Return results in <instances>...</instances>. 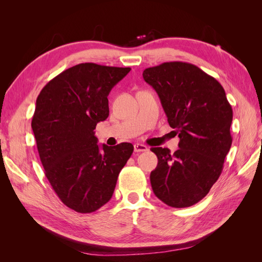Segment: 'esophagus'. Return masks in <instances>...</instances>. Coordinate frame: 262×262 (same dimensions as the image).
Listing matches in <instances>:
<instances>
[{"instance_id": "esophagus-1", "label": "esophagus", "mask_w": 262, "mask_h": 262, "mask_svg": "<svg viewBox=\"0 0 262 262\" xmlns=\"http://www.w3.org/2000/svg\"><path fill=\"white\" fill-rule=\"evenodd\" d=\"M146 150H147V146H145L144 144H140V143L134 144V152L140 153V152H146Z\"/></svg>"}]
</instances>
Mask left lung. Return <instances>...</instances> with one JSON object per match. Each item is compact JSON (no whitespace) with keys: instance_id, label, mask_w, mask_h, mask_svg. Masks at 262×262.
I'll use <instances>...</instances> for the list:
<instances>
[{"instance_id":"obj_1","label":"left lung","mask_w":262,"mask_h":262,"mask_svg":"<svg viewBox=\"0 0 262 262\" xmlns=\"http://www.w3.org/2000/svg\"><path fill=\"white\" fill-rule=\"evenodd\" d=\"M156 91L167 121L180 139L179 148L153 147L158 158L150 172L155 195L172 208L202 200L219 179L232 145V106L222 85L186 62H165L143 71Z\"/></svg>"}]
</instances>
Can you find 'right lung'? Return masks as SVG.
<instances>
[{"instance_id":"right-lung-1","label":"right lung","mask_w":262,"mask_h":262,"mask_svg":"<svg viewBox=\"0 0 262 262\" xmlns=\"http://www.w3.org/2000/svg\"><path fill=\"white\" fill-rule=\"evenodd\" d=\"M130 68L81 63L38 95L31 120L37 148L54 192L68 208L92 213L112 199L131 143L97 144L94 130L109 116L108 95Z\"/></svg>"}]
</instances>
